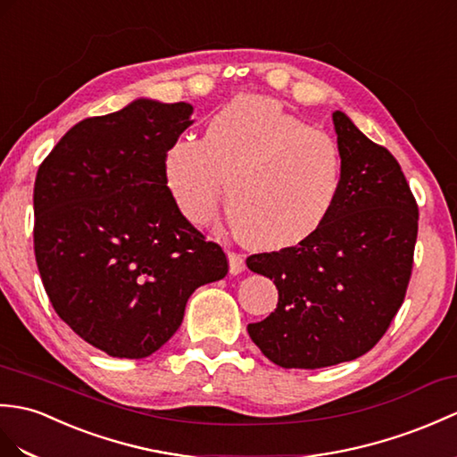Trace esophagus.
<instances>
[{
    "label": "esophagus",
    "instance_id": "esophagus-1",
    "mask_svg": "<svg viewBox=\"0 0 457 457\" xmlns=\"http://www.w3.org/2000/svg\"><path fill=\"white\" fill-rule=\"evenodd\" d=\"M245 270V257L241 253H229V272L231 274H241Z\"/></svg>",
    "mask_w": 457,
    "mask_h": 457
}]
</instances>
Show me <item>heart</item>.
<instances>
[{
	"label": "heart",
	"mask_w": 457,
	"mask_h": 457,
	"mask_svg": "<svg viewBox=\"0 0 457 457\" xmlns=\"http://www.w3.org/2000/svg\"><path fill=\"white\" fill-rule=\"evenodd\" d=\"M165 183L187 221L216 214L224 179L231 224L261 249H286L320 231L341 193L345 162L335 137L280 103L243 95L165 154Z\"/></svg>",
	"instance_id": "b5f03b06"
}]
</instances>
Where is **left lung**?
<instances>
[{
    "mask_svg": "<svg viewBox=\"0 0 457 457\" xmlns=\"http://www.w3.org/2000/svg\"><path fill=\"white\" fill-rule=\"evenodd\" d=\"M345 173L320 231L298 245L247 257L278 288V305L247 331L282 368L317 370L366 354L405 300L419 206L397 159L333 112Z\"/></svg>",
    "mask_w": 457,
    "mask_h": 457,
    "instance_id": "8db88e82",
    "label": "left lung"
}]
</instances>
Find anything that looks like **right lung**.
Returning <instances> with one entry per match:
<instances>
[{
    "mask_svg": "<svg viewBox=\"0 0 457 457\" xmlns=\"http://www.w3.org/2000/svg\"><path fill=\"white\" fill-rule=\"evenodd\" d=\"M188 103L137 99L62 136L35 180V257L52 307L116 358H145L175 335L198 286L228 257L175 206L165 154Z\"/></svg>",
    "mask_w": 457,
    "mask_h": 457,
    "instance_id": "add662e5",
    "label": "right lung"
}]
</instances>
